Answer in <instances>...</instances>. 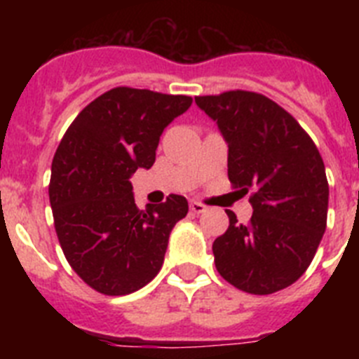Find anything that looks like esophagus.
Wrapping results in <instances>:
<instances>
[{
    "label": "esophagus",
    "instance_id": "1",
    "mask_svg": "<svg viewBox=\"0 0 359 359\" xmlns=\"http://www.w3.org/2000/svg\"><path fill=\"white\" fill-rule=\"evenodd\" d=\"M190 212H192V214H203V212H207V207L198 201H192L190 203Z\"/></svg>",
    "mask_w": 359,
    "mask_h": 359
}]
</instances>
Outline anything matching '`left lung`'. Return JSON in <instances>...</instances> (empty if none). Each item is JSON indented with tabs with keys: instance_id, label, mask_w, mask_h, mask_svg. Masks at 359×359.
I'll return each mask as SVG.
<instances>
[{
	"instance_id": "1",
	"label": "left lung",
	"mask_w": 359,
	"mask_h": 359,
	"mask_svg": "<svg viewBox=\"0 0 359 359\" xmlns=\"http://www.w3.org/2000/svg\"><path fill=\"white\" fill-rule=\"evenodd\" d=\"M228 145V180L252 190L253 214L212 244L219 275L237 290L269 294L302 277L327 224L329 185L315 142L268 97L226 91L196 97Z\"/></svg>"
}]
</instances>
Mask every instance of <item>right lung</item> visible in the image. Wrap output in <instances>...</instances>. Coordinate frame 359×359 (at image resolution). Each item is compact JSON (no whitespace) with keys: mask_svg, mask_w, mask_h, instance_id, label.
Returning a JSON list of instances; mask_svg holds the SVG:
<instances>
[{"mask_svg":"<svg viewBox=\"0 0 359 359\" xmlns=\"http://www.w3.org/2000/svg\"><path fill=\"white\" fill-rule=\"evenodd\" d=\"M192 104L185 95L115 88L73 120L52 161L50 205L73 271L109 297L138 291L163 264L183 196L136 207L131 176L151 169L163 129Z\"/></svg>","mask_w":359,"mask_h":359,"instance_id":"1","label":"right lung"}]
</instances>
